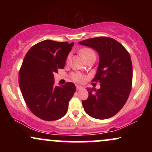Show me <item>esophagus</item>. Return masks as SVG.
<instances>
[{"label": "esophagus", "instance_id": "1", "mask_svg": "<svg viewBox=\"0 0 152 152\" xmlns=\"http://www.w3.org/2000/svg\"><path fill=\"white\" fill-rule=\"evenodd\" d=\"M81 88H82V86H78V85H77V86H76V89H77V90H80V89H81Z\"/></svg>", "mask_w": 152, "mask_h": 152}]
</instances>
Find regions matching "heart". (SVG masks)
I'll use <instances>...</instances> for the list:
<instances>
[{"mask_svg": "<svg viewBox=\"0 0 152 152\" xmlns=\"http://www.w3.org/2000/svg\"><path fill=\"white\" fill-rule=\"evenodd\" d=\"M80 53H81V55L83 57V58L86 59V61L87 59L91 58V56H96L95 52L89 48H82V49L80 50ZM69 60H70V55L68 56L67 60L66 61H67V62H69ZM71 78H72L73 81L76 82H82L84 80V76L79 72L72 73V74H71Z\"/></svg>", "mask_w": 152, "mask_h": 152, "instance_id": "heart-1", "label": "heart"}]
</instances>
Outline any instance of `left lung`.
<instances>
[{"label":"left lung","mask_w":152,"mask_h":152,"mask_svg":"<svg viewBox=\"0 0 152 152\" xmlns=\"http://www.w3.org/2000/svg\"><path fill=\"white\" fill-rule=\"evenodd\" d=\"M80 44L99 53V64L92 81L100 83L99 89L88 88V97L82 102L84 111L91 117L106 119L122 109L132 85V63L129 52L119 42L109 37L88 38Z\"/></svg>","instance_id":"8db88e82"}]
</instances>
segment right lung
<instances>
[{
  "mask_svg": "<svg viewBox=\"0 0 152 152\" xmlns=\"http://www.w3.org/2000/svg\"><path fill=\"white\" fill-rule=\"evenodd\" d=\"M74 43L46 40L29 49L19 71L18 83L26 105L31 112L45 121L61 118L68 111L76 92L74 83L57 86L54 74L65 66Z\"/></svg>",
  "mask_w": 152,
  "mask_h": 152,
  "instance_id": "1",
  "label": "right lung"
}]
</instances>
